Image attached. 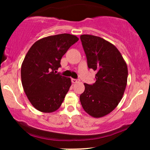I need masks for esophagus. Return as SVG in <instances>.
<instances>
[{
    "label": "esophagus",
    "mask_w": 150,
    "mask_h": 150,
    "mask_svg": "<svg viewBox=\"0 0 150 150\" xmlns=\"http://www.w3.org/2000/svg\"><path fill=\"white\" fill-rule=\"evenodd\" d=\"M79 81H80L79 80H77V79H71V83H74H74H79Z\"/></svg>",
    "instance_id": "34e87169"
}]
</instances>
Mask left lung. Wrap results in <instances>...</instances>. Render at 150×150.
Returning a JSON list of instances; mask_svg holds the SVG:
<instances>
[{"mask_svg": "<svg viewBox=\"0 0 150 150\" xmlns=\"http://www.w3.org/2000/svg\"><path fill=\"white\" fill-rule=\"evenodd\" d=\"M81 40L88 67L97 74L95 83H84L85 91L80 96V100L90 116L102 117L111 112L122 99L128 67L120 51L110 42L91 35H82Z\"/></svg>", "mask_w": 150, "mask_h": 150, "instance_id": "obj_1", "label": "left lung"}]
</instances>
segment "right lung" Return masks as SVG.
I'll list each match as a JSON object with an SVG mask.
<instances>
[{
  "label": "right lung",
  "instance_id": "add662e5",
  "mask_svg": "<svg viewBox=\"0 0 150 150\" xmlns=\"http://www.w3.org/2000/svg\"><path fill=\"white\" fill-rule=\"evenodd\" d=\"M79 39L68 33L42 38L35 42L24 57L21 80L30 104L42 112L59 109L71 85L70 78L56 74L61 59Z\"/></svg>",
  "mask_w": 150,
  "mask_h": 150
}]
</instances>
